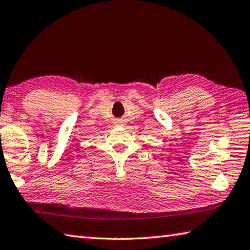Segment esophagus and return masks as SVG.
Listing matches in <instances>:
<instances>
[{
  "label": "esophagus",
  "mask_w": 250,
  "mask_h": 250,
  "mask_svg": "<svg viewBox=\"0 0 250 250\" xmlns=\"http://www.w3.org/2000/svg\"><path fill=\"white\" fill-rule=\"evenodd\" d=\"M117 124H118L119 125H124L125 122H124V120H122V119H120V120H117Z\"/></svg>",
  "instance_id": "34e87169"
}]
</instances>
